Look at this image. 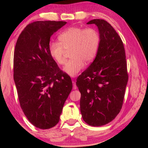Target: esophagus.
Segmentation results:
<instances>
[{
  "label": "esophagus",
  "mask_w": 148,
  "mask_h": 148,
  "mask_svg": "<svg viewBox=\"0 0 148 148\" xmlns=\"http://www.w3.org/2000/svg\"><path fill=\"white\" fill-rule=\"evenodd\" d=\"M72 84H73V89H77V86H76V82H72Z\"/></svg>",
  "instance_id": "34e87169"
}]
</instances>
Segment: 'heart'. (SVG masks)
<instances>
[{
    "label": "heart",
    "mask_w": 148,
    "mask_h": 148,
    "mask_svg": "<svg viewBox=\"0 0 148 148\" xmlns=\"http://www.w3.org/2000/svg\"><path fill=\"white\" fill-rule=\"evenodd\" d=\"M58 42L51 41L48 44L49 55L57 64L64 62L66 51H69L71 59L65 64L63 71L71 77H74L96 56L101 38L94 29L72 27L65 30L59 36Z\"/></svg>",
    "instance_id": "heart-1"
}]
</instances>
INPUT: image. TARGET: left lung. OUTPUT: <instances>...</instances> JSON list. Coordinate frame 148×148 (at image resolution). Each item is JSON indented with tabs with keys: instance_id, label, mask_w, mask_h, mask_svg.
<instances>
[{
	"instance_id": "1",
	"label": "left lung",
	"mask_w": 148,
	"mask_h": 148,
	"mask_svg": "<svg viewBox=\"0 0 148 148\" xmlns=\"http://www.w3.org/2000/svg\"><path fill=\"white\" fill-rule=\"evenodd\" d=\"M87 24L98 27L101 42L93 62L77 77L81 92L80 111L91 126H102L119 113L124 99L128 74L123 44L111 25L95 19Z\"/></svg>"
}]
</instances>
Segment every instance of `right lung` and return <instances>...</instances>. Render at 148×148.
<instances>
[{"mask_svg": "<svg viewBox=\"0 0 148 148\" xmlns=\"http://www.w3.org/2000/svg\"><path fill=\"white\" fill-rule=\"evenodd\" d=\"M65 21H38L29 24L17 38L14 55V79L20 106L37 128L58 123L72 82L49 55L48 44Z\"/></svg>", "mask_w": 148, "mask_h": 148, "instance_id": "add662e5", "label": "right lung"}]
</instances>
